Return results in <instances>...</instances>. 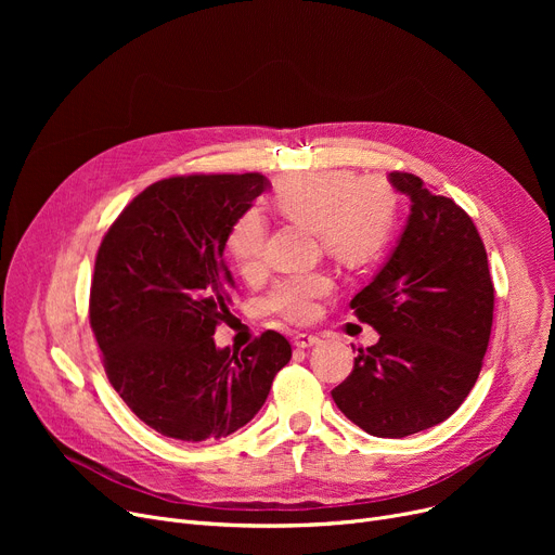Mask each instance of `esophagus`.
<instances>
[{"label":"esophagus","mask_w":555,"mask_h":555,"mask_svg":"<svg viewBox=\"0 0 555 555\" xmlns=\"http://www.w3.org/2000/svg\"><path fill=\"white\" fill-rule=\"evenodd\" d=\"M317 344H319L317 335H310V333H297L295 335V346L297 348H310V346H317Z\"/></svg>","instance_id":"1"}]
</instances>
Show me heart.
<instances>
[{
    "mask_svg": "<svg viewBox=\"0 0 555 555\" xmlns=\"http://www.w3.org/2000/svg\"><path fill=\"white\" fill-rule=\"evenodd\" d=\"M274 207L289 220L317 231L324 251L346 268H362L389 243L396 199L389 186L375 178H358L348 170H317L287 178L276 186ZM227 249L245 276H254L266 258V222L258 211H245L233 222ZM331 289L322 272L293 274L268 293V312L287 322H308L314 301Z\"/></svg>",
    "mask_w": 555,
    "mask_h": 555,
    "instance_id": "b5f03b06",
    "label": "heart"
}]
</instances>
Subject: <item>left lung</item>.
Here are the masks:
<instances>
[{"label":"left lung","mask_w":555,"mask_h":555,"mask_svg":"<svg viewBox=\"0 0 555 555\" xmlns=\"http://www.w3.org/2000/svg\"><path fill=\"white\" fill-rule=\"evenodd\" d=\"M412 214L385 268L351 301L380 333L333 389L371 436L402 439L450 418L475 387L490 341L494 287L473 218L412 172H389Z\"/></svg>","instance_id":"obj_1"}]
</instances>
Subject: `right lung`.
Segmentation results:
<instances>
[{
  "mask_svg": "<svg viewBox=\"0 0 555 555\" xmlns=\"http://www.w3.org/2000/svg\"><path fill=\"white\" fill-rule=\"evenodd\" d=\"M268 186L260 172L159 180L99 247L90 324L105 373L137 418L168 439L199 443L241 429L293 358L274 331L241 353L214 341L236 293L227 236Z\"/></svg>",
  "mask_w": 555,
  "mask_h": 555,
  "instance_id": "right-lung-1",
  "label": "right lung"
}]
</instances>
